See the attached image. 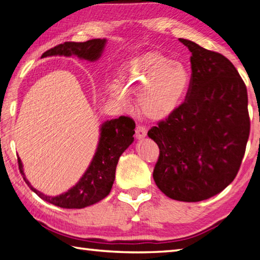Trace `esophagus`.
<instances>
[{
	"label": "esophagus",
	"mask_w": 260,
	"mask_h": 260,
	"mask_svg": "<svg viewBox=\"0 0 260 260\" xmlns=\"http://www.w3.org/2000/svg\"><path fill=\"white\" fill-rule=\"evenodd\" d=\"M136 139H143L147 135V128L142 125H138L135 128Z\"/></svg>",
	"instance_id": "esophagus-1"
}]
</instances>
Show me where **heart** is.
<instances>
[{"instance_id":"obj_1","label":"heart","mask_w":260,"mask_h":260,"mask_svg":"<svg viewBox=\"0 0 260 260\" xmlns=\"http://www.w3.org/2000/svg\"><path fill=\"white\" fill-rule=\"evenodd\" d=\"M120 88L112 94L128 104V95H140V107L148 118L165 119L181 104L189 85L187 69L179 61L160 54L148 52L132 59L119 74Z\"/></svg>"}]
</instances>
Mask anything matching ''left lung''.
<instances>
[{
	"instance_id": "1",
	"label": "left lung",
	"mask_w": 260,
	"mask_h": 260,
	"mask_svg": "<svg viewBox=\"0 0 260 260\" xmlns=\"http://www.w3.org/2000/svg\"><path fill=\"white\" fill-rule=\"evenodd\" d=\"M179 40L191 52V78L184 102L148 132L159 148L152 175L170 199L200 202L239 172L250 134L248 93L225 56Z\"/></svg>"
}]
</instances>
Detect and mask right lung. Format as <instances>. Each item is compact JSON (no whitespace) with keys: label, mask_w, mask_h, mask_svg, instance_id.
I'll return each mask as SVG.
<instances>
[{"label":"right lung","mask_w":260,"mask_h":260,"mask_svg":"<svg viewBox=\"0 0 260 260\" xmlns=\"http://www.w3.org/2000/svg\"><path fill=\"white\" fill-rule=\"evenodd\" d=\"M107 40L93 39L86 42H64L47 50V56H72L94 61L102 55ZM135 122L129 117L120 116L117 119L108 120L101 126V136L95 156L82 178L76 186L58 196H47L30 186L26 180L23 164L18 158L19 171L25 182L43 201L63 209H82L102 201L111 191L116 175V167L119 157L134 141Z\"/></svg>","instance_id":"obj_1"}]
</instances>
